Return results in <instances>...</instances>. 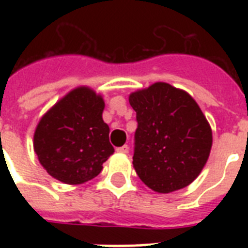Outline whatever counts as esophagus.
Listing matches in <instances>:
<instances>
[{
  "instance_id": "obj_1",
  "label": "esophagus",
  "mask_w": 248,
  "mask_h": 248,
  "mask_svg": "<svg viewBox=\"0 0 248 248\" xmlns=\"http://www.w3.org/2000/svg\"><path fill=\"white\" fill-rule=\"evenodd\" d=\"M118 153H122V155H127L128 153V145H124V147H120L116 149Z\"/></svg>"
}]
</instances>
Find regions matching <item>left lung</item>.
Listing matches in <instances>:
<instances>
[{"mask_svg": "<svg viewBox=\"0 0 248 248\" xmlns=\"http://www.w3.org/2000/svg\"><path fill=\"white\" fill-rule=\"evenodd\" d=\"M136 112L132 165L148 188L171 193L192 184L212 147V130L186 91L155 82L130 93Z\"/></svg>", "mask_w": 248, "mask_h": 248, "instance_id": "left-lung-1", "label": "left lung"}]
</instances>
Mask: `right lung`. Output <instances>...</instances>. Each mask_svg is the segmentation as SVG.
Masks as SVG:
<instances>
[{
	"mask_svg": "<svg viewBox=\"0 0 248 248\" xmlns=\"http://www.w3.org/2000/svg\"><path fill=\"white\" fill-rule=\"evenodd\" d=\"M105 103L89 86H78L41 117L33 149L50 176L78 185L97 176L113 155L109 126L103 121Z\"/></svg>",
	"mask_w": 248,
	"mask_h": 248,
	"instance_id": "right-lung-1",
	"label": "right lung"
}]
</instances>
